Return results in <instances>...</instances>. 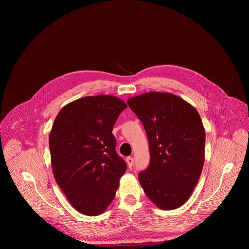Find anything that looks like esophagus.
<instances>
[{"label":"esophagus","mask_w":249,"mask_h":249,"mask_svg":"<svg viewBox=\"0 0 249 249\" xmlns=\"http://www.w3.org/2000/svg\"><path fill=\"white\" fill-rule=\"evenodd\" d=\"M126 162H127L128 167H129V168H132V166H133V164H134V159L131 158V157H128V158L126 159Z\"/></svg>","instance_id":"esophagus-1"}]
</instances>
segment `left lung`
<instances>
[{
  "label": "left lung",
  "instance_id": "left-lung-1",
  "mask_svg": "<svg viewBox=\"0 0 249 249\" xmlns=\"http://www.w3.org/2000/svg\"><path fill=\"white\" fill-rule=\"evenodd\" d=\"M127 102L149 139L151 160L139 173L142 188L161 210L181 207L197 185L205 160V129L198 111L170 92L150 91Z\"/></svg>",
  "mask_w": 249,
  "mask_h": 249
}]
</instances>
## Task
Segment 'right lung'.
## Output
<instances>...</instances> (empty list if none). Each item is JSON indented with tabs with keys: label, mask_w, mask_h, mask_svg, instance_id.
I'll return each mask as SVG.
<instances>
[{
	"label": "right lung",
	"mask_w": 249,
	"mask_h": 249,
	"mask_svg": "<svg viewBox=\"0 0 249 249\" xmlns=\"http://www.w3.org/2000/svg\"><path fill=\"white\" fill-rule=\"evenodd\" d=\"M126 107L114 95L85 96L66 104L54 120L49 135L54 178L70 204L83 215L104 213L126 171L112 134Z\"/></svg>",
	"instance_id": "1"
}]
</instances>
